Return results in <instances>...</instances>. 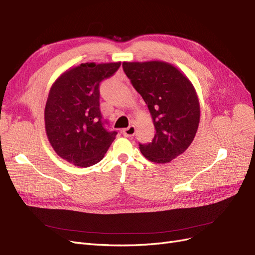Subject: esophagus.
Here are the masks:
<instances>
[{"label": "esophagus", "instance_id": "obj_1", "mask_svg": "<svg viewBox=\"0 0 255 255\" xmlns=\"http://www.w3.org/2000/svg\"><path fill=\"white\" fill-rule=\"evenodd\" d=\"M123 134L127 137H132L135 134V127L133 125H131L128 128L123 129Z\"/></svg>", "mask_w": 255, "mask_h": 255}]
</instances>
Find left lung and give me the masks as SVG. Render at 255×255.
I'll return each instance as SVG.
<instances>
[{
	"label": "left lung",
	"mask_w": 255,
	"mask_h": 255,
	"mask_svg": "<svg viewBox=\"0 0 255 255\" xmlns=\"http://www.w3.org/2000/svg\"><path fill=\"white\" fill-rule=\"evenodd\" d=\"M123 69L148 107L155 128L151 143L139 144V150L151 162H170L190 147L199 126L200 105L193 84L165 61H124Z\"/></svg>",
	"instance_id": "1"
}]
</instances>
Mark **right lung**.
Segmentation results:
<instances>
[{
	"instance_id": "add662e5",
	"label": "right lung",
	"mask_w": 255,
	"mask_h": 255,
	"mask_svg": "<svg viewBox=\"0 0 255 255\" xmlns=\"http://www.w3.org/2000/svg\"><path fill=\"white\" fill-rule=\"evenodd\" d=\"M121 62H86L64 71L48 92L44 109L45 132L53 149L78 167L100 162L117 131L104 128L100 84L112 76Z\"/></svg>"
}]
</instances>
